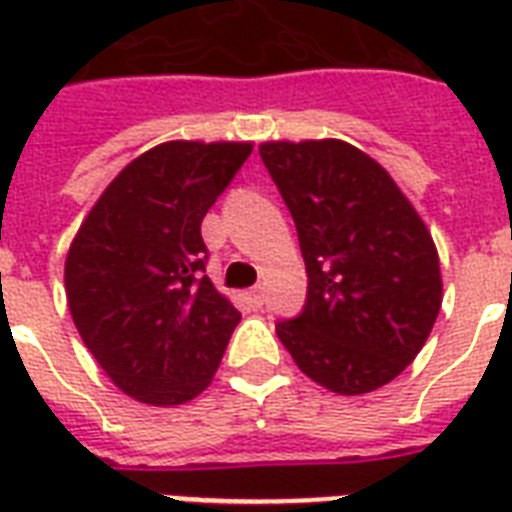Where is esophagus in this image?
I'll list each match as a JSON object with an SVG mask.
<instances>
[{"mask_svg":"<svg viewBox=\"0 0 512 512\" xmlns=\"http://www.w3.org/2000/svg\"><path fill=\"white\" fill-rule=\"evenodd\" d=\"M247 300H249V305H252V308H263V303H265L263 287L249 289V292H247Z\"/></svg>","mask_w":512,"mask_h":512,"instance_id":"obj_1","label":"esophagus"}]
</instances>
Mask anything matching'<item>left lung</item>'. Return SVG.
<instances>
[{
    "instance_id": "left-lung-1",
    "label": "left lung",
    "mask_w": 512,
    "mask_h": 512,
    "mask_svg": "<svg viewBox=\"0 0 512 512\" xmlns=\"http://www.w3.org/2000/svg\"><path fill=\"white\" fill-rule=\"evenodd\" d=\"M260 156L308 271L303 313L279 321L276 335L300 372L332 393L388 385L441 311L433 236L393 177L345 140H271Z\"/></svg>"
}]
</instances>
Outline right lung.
<instances>
[{"instance_id":"right-lung-1","label":"right lung","mask_w":512,"mask_h":512,"mask_svg":"<svg viewBox=\"0 0 512 512\" xmlns=\"http://www.w3.org/2000/svg\"><path fill=\"white\" fill-rule=\"evenodd\" d=\"M249 154L252 143L151 148L111 180L71 241L76 329L116 388L143 404L199 396L241 321L204 276L201 220Z\"/></svg>"}]
</instances>
